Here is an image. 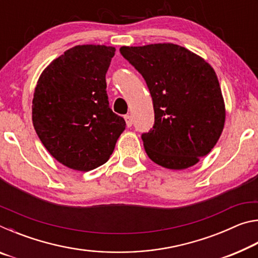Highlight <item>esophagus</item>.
<instances>
[{
  "instance_id": "obj_1",
  "label": "esophagus",
  "mask_w": 258,
  "mask_h": 258,
  "mask_svg": "<svg viewBox=\"0 0 258 258\" xmlns=\"http://www.w3.org/2000/svg\"><path fill=\"white\" fill-rule=\"evenodd\" d=\"M125 121H126V125H127V127H131V126H132V124H133V119H132V117H131L130 115H125Z\"/></svg>"
}]
</instances>
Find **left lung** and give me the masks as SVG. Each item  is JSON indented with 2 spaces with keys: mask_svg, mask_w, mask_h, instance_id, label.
Here are the masks:
<instances>
[{
  "mask_svg": "<svg viewBox=\"0 0 258 258\" xmlns=\"http://www.w3.org/2000/svg\"><path fill=\"white\" fill-rule=\"evenodd\" d=\"M119 51L145 78L154 103L155 124L141 137L148 157L169 169L197 164L216 145L225 121L224 100L211 64L172 43Z\"/></svg>",
  "mask_w": 258,
  "mask_h": 258,
  "instance_id": "left-lung-1",
  "label": "left lung"
}]
</instances>
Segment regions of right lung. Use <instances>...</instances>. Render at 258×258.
<instances>
[{"label":"right lung","instance_id":"1","mask_svg":"<svg viewBox=\"0 0 258 258\" xmlns=\"http://www.w3.org/2000/svg\"><path fill=\"white\" fill-rule=\"evenodd\" d=\"M113 55L112 46H74L52 61L35 87L34 128L52 157L72 169L87 172L107 163L125 130L106 91Z\"/></svg>","mask_w":258,"mask_h":258}]
</instances>
